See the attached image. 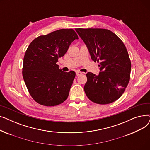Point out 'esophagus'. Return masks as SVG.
<instances>
[{
  "instance_id": "obj_1",
  "label": "esophagus",
  "mask_w": 150,
  "mask_h": 150,
  "mask_svg": "<svg viewBox=\"0 0 150 150\" xmlns=\"http://www.w3.org/2000/svg\"><path fill=\"white\" fill-rule=\"evenodd\" d=\"M81 74H82V72H80V71H77V72H76V75L77 76L80 75H81Z\"/></svg>"
}]
</instances>
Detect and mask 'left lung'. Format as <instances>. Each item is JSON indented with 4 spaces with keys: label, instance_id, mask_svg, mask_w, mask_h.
Returning <instances> with one entry per match:
<instances>
[{
    "label": "left lung",
    "instance_id": "1",
    "mask_svg": "<svg viewBox=\"0 0 150 150\" xmlns=\"http://www.w3.org/2000/svg\"><path fill=\"white\" fill-rule=\"evenodd\" d=\"M87 46L91 59L100 63L98 75L88 72L84 89L94 103L106 105L119 99L129 83L131 63L121 39L103 28H76Z\"/></svg>",
    "mask_w": 150,
    "mask_h": 150
}]
</instances>
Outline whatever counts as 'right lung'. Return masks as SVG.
Wrapping results in <instances>:
<instances>
[{
	"mask_svg": "<svg viewBox=\"0 0 150 150\" xmlns=\"http://www.w3.org/2000/svg\"><path fill=\"white\" fill-rule=\"evenodd\" d=\"M78 39L73 29H61L39 36L30 44L23 57L22 76L38 103L53 106L67 98L75 72H63L57 62Z\"/></svg>",
	"mask_w": 150,
	"mask_h": 150,
	"instance_id": "obj_1",
	"label": "right lung"
}]
</instances>
